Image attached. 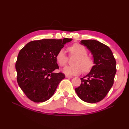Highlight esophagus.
I'll return each mask as SVG.
<instances>
[{
  "label": "esophagus",
  "mask_w": 129,
  "mask_h": 129,
  "mask_svg": "<svg viewBox=\"0 0 129 129\" xmlns=\"http://www.w3.org/2000/svg\"><path fill=\"white\" fill-rule=\"evenodd\" d=\"M66 77H67V78L71 77V78H72V77H73V76H69V75H66Z\"/></svg>",
  "instance_id": "obj_1"
}]
</instances>
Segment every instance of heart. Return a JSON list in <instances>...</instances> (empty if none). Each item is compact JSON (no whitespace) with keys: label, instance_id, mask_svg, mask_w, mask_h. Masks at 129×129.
<instances>
[{"label":"heart","instance_id":"b5f03b06","mask_svg":"<svg viewBox=\"0 0 129 129\" xmlns=\"http://www.w3.org/2000/svg\"><path fill=\"white\" fill-rule=\"evenodd\" d=\"M68 50L70 55H74L77 57L76 59L74 66H68L65 67L63 72L69 75H79L83 72H87L90 71L93 65L92 58L88 56V51L86 48L81 44H74L69 46ZM56 60L58 64L61 67L67 65L68 61V57L63 49H60L56 55Z\"/></svg>","mask_w":129,"mask_h":129}]
</instances>
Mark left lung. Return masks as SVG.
<instances>
[{
  "mask_svg": "<svg viewBox=\"0 0 129 129\" xmlns=\"http://www.w3.org/2000/svg\"><path fill=\"white\" fill-rule=\"evenodd\" d=\"M80 44L90 51L95 65L88 74L81 78V85L75 90L84 102H98L106 96L114 84L116 62L110 48L99 41L83 40Z\"/></svg>",
  "mask_w": 129,
  "mask_h": 129,
  "instance_id": "left-lung-1",
  "label": "left lung"
}]
</instances>
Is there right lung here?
<instances>
[{
    "label": "right lung",
    "mask_w": 129,
    "mask_h": 129,
    "mask_svg": "<svg viewBox=\"0 0 129 129\" xmlns=\"http://www.w3.org/2000/svg\"><path fill=\"white\" fill-rule=\"evenodd\" d=\"M72 40L64 38L32 41L19 52L15 63L17 82L30 100L43 102L53 95L65 78L63 73L53 72L59 68L56 55L66 43Z\"/></svg>",
    "instance_id": "obj_1"
}]
</instances>
